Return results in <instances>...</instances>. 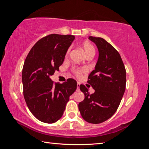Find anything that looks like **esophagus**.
I'll return each mask as SVG.
<instances>
[{
    "label": "esophagus",
    "instance_id": "obj_1",
    "mask_svg": "<svg viewBox=\"0 0 149 149\" xmlns=\"http://www.w3.org/2000/svg\"><path fill=\"white\" fill-rule=\"evenodd\" d=\"M79 86H80V84H79V83H77V90L79 89Z\"/></svg>",
    "mask_w": 149,
    "mask_h": 149
}]
</instances>
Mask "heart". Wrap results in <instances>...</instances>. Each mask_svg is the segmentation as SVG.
<instances>
[{
	"instance_id": "1",
	"label": "heart",
	"mask_w": 149,
	"mask_h": 149,
	"mask_svg": "<svg viewBox=\"0 0 149 149\" xmlns=\"http://www.w3.org/2000/svg\"><path fill=\"white\" fill-rule=\"evenodd\" d=\"M82 47L83 49H84L85 54H86L87 57L94 56L95 53V50L94 47H93V45L91 43V42L88 41L84 42L82 43ZM71 49H72V47H68V49H67L66 53H65V55H66V56H68L70 54ZM86 72H87V69L84 68H73V72H74L75 75L77 77L80 76V75H82L83 73H85Z\"/></svg>"
}]
</instances>
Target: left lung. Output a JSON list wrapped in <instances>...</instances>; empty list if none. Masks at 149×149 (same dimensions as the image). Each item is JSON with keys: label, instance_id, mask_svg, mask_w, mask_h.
<instances>
[{"label": "left lung", "instance_id": "1", "mask_svg": "<svg viewBox=\"0 0 149 149\" xmlns=\"http://www.w3.org/2000/svg\"><path fill=\"white\" fill-rule=\"evenodd\" d=\"M99 50V59L88 77L87 83L95 89L80 85L85 99L78 105L82 118L91 123H100L109 119L116 112L124 94L126 85L125 65L116 49L101 37L90 36Z\"/></svg>", "mask_w": 149, "mask_h": 149}]
</instances>
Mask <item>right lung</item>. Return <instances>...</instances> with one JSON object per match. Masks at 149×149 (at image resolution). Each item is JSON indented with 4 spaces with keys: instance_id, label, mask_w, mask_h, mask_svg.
Here are the masks:
<instances>
[{
    "instance_id": "add662e5",
    "label": "right lung",
    "mask_w": 149,
    "mask_h": 149,
    "mask_svg": "<svg viewBox=\"0 0 149 149\" xmlns=\"http://www.w3.org/2000/svg\"><path fill=\"white\" fill-rule=\"evenodd\" d=\"M75 36L50 34L39 40L25 60L22 70L24 97L32 114L44 123L56 122L62 116L77 81L69 78L63 84L50 77L64 60Z\"/></svg>"
}]
</instances>
